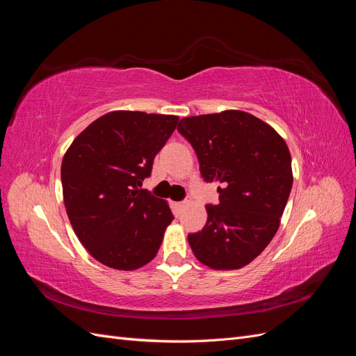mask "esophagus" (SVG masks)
I'll list each match as a JSON object with an SVG mask.
<instances>
[{
    "instance_id": "esophagus-1",
    "label": "esophagus",
    "mask_w": 356,
    "mask_h": 356,
    "mask_svg": "<svg viewBox=\"0 0 356 356\" xmlns=\"http://www.w3.org/2000/svg\"><path fill=\"white\" fill-rule=\"evenodd\" d=\"M187 200H184V202H178V203H175V207H177V209H182V208H186L187 207Z\"/></svg>"
}]
</instances>
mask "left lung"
<instances>
[{
	"label": "left lung",
	"instance_id": "obj_1",
	"mask_svg": "<svg viewBox=\"0 0 356 356\" xmlns=\"http://www.w3.org/2000/svg\"><path fill=\"white\" fill-rule=\"evenodd\" d=\"M178 131L195 148L203 179L221 184L204 227L188 234L193 254L213 270L250 264L276 234L293 187L286 143L239 110L186 117Z\"/></svg>",
	"mask_w": 356,
	"mask_h": 356
}]
</instances>
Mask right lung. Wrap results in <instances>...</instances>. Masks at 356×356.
Listing matches in <instances>:
<instances>
[{
    "label": "right lung",
    "instance_id": "add662e5",
    "mask_svg": "<svg viewBox=\"0 0 356 356\" xmlns=\"http://www.w3.org/2000/svg\"><path fill=\"white\" fill-rule=\"evenodd\" d=\"M179 118L111 111L74 139L60 166L63 203L81 245L106 267L136 270L156 257L174 215L143 181Z\"/></svg>",
    "mask_w": 356,
    "mask_h": 356
}]
</instances>
